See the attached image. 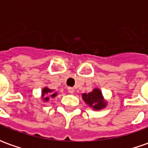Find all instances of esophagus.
I'll return each instance as SVG.
<instances>
[{
	"mask_svg": "<svg viewBox=\"0 0 148 148\" xmlns=\"http://www.w3.org/2000/svg\"><path fill=\"white\" fill-rule=\"evenodd\" d=\"M68 92L70 94H73L74 92V89L73 87H68Z\"/></svg>",
	"mask_w": 148,
	"mask_h": 148,
	"instance_id": "34e87169",
	"label": "esophagus"
}]
</instances>
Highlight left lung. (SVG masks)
<instances>
[{
    "label": "left lung",
    "mask_w": 148,
    "mask_h": 148,
    "mask_svg": "<svg viewBox=\"0 0 148 148\" xmlns=\"http://www.w3.org/2000/svg\"><path fill=\"white\" fill-rule=\"evenodd\" d=\"M82 98L87 105L94 110H101L106 108L108 102L104 99L102 91L95 87L89 93H82Z\"/></svg>",
    "instance_id": "1"
}]
</instances>
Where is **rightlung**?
Instances as JSON below:
<instances>
[{
  "label": "right lung",
  "instance_id": "add662e5",
  "mask_svg": "<svg viewBox=\"0 0 148 148\" xmlns=\"http://www.w3.org/2000/svg\"><path fill=\"white\" fill-rule=\"evenodd\" d=\"M57 95V92H55L54 90L50 89L48 87H45L41 91V99L43 102H48L49 99L55 98Z\"/></svg>",
  "mask_w": 148,
  "mask_h": 148
}]
</instances>
